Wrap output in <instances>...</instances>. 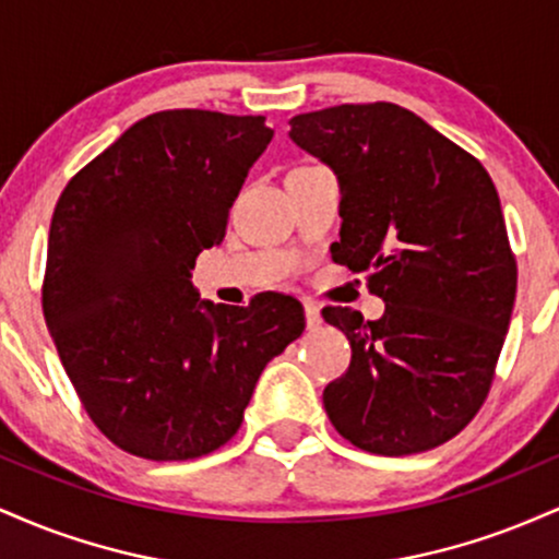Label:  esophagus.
Returning <instances> with one entry per match:
<instances>
[{
  "mask_svg": "<svg viewBox=\"0 0 559 559\" xmlns=\"http://www.w3.org/2000/svg\"><path fill=\"white\" fill-rule=\"evenodd\" d=\"M305 318H307V329H310V331L320 329V323H323V318H320V307L316 305V301L305 299Z\"/></svg>",
  "mask_w": 559,
  "mask_h": 559,
  "instance_id": "1",
  "label": "esophagus"
}]
</instances>
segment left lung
Here are the masks:
<instances>
[{
    "label": "left lung",
    "mask_w": 559,
    "mask_h": 559,
    "mask_svg": "<svg viewBox=\"0 0 559 559\" xmlns=\"http://www.w3.org/2000/svg\"><path fill=\"white\" fill-rule=\"evenodd\" d=\"M288 136L336 173L342 230L331 258L370 273L378 320L325 307L349 370L323 407L355 447L386 457L433 449L476 418L515 305L502 204L476 157L391 102L288 120Z\"/></svg>",
    "instance_id": "left-lung-1"
}]
</instances>
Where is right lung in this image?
<instances>
[{
    "label": "right lung",
    "instance_id": "obj_1",
    "mask_svg": "<svg viewBox=\"0 0 559 559\" xmlns=\"http://www.w3.org/2000/svg\"><path fill=\"white\" fill-rule=\"evenodd\" d=\"M271 139L262 115H146L57 199L44 318L88 418L128 454L215 452L265 365L305 331L294 297L213 305L189 281Z\"/></svg>",
    "mask_w": 559,
    "mask_h": 559
}]
</instances>
